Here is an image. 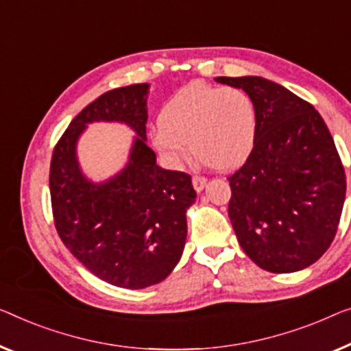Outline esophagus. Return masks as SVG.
<instances>
[{
	"mask_svg": "<svg viewBox=\"0 0 351 351\" xmlns=\"http://www.w3.org/2000/svg\"><path fill=\"white\" fill-rule=\"evenodd\" d=\"M192 186H193V189H195L197 192H202L203 189H205V186H206V178L193 176L192 178Z\"/></svg>",
	"mask_w": 351,
	"mask_h": 351,
	"instance_id": "34e87169",
	"label": "esophagus"
}]
</instances>
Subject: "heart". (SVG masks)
Returning a JSON list of instances; mask_svg holds the SVG:
<instances>
[{"mask_svg":"<svg viewBox=\"0 0 351 351\" xmlns=\"http://www.w3.org/2000/svg\"><path fill=\"white\" fill-rule=\"evenodd\" d=\"M257 118L250 97L239 88L192 82L164 104L151 142L173 167L193 154L211 169L243 165L254 148Z\"/></svg>","mask_w":351,"mask_h":351,"instance_id":"1","label":"heart"}]
</instances>
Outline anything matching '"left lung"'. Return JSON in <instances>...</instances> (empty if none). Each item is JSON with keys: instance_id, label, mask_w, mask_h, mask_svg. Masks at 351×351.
Listing matches in <instances>:
<instances>
[{"instance_id": "1", "label": "left lung", "mask_w": 351, "mask_h": 351, "mask_svg": "<svg viewBox=\"0 0 351 351\" xmlns=\"http://www.w3.org/2000/svg\"><path fill=\"white\" fill-rule=\"evenodd\" d=\"M243 90L257 129L245 164L228 178V216L245 255L269 273H295L322 257L336 237L345 171L313 106L263 77H217Z\"/></svg>"}]
</instances>
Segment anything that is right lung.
<instances>
[{
  "mask_svg": "<svg viewBox=\"0 0 351 351\" xmlns=\"http://www.w3.org/2000/svg\"><path fill=\"white\" fill-rule=\"evenodd\" d=\"M149 85L112 90L72 119L53 149L50 197L61 241L88 271L123 289L159 284L180 261L186 211L197 193L191 176L156 164L146 145ZM121 122L136 132L125 169L101 183L81 171L77 138L88 123Z\"/></svg>",
  "mask_w": 351,
  "mask_h": 351,
  "instance_id": "right-lung-1",
  "label": "right lung"
}]
</instances>
